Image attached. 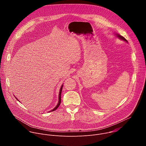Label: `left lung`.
<instances>
[{
  "mask_svg": "<svg viewBox=\"0 0 146 146\" xmlns=\"http://www.w3.org/2000/svg\"><path fill=\"white\" fill-rule=\"evenodd\" d=\"M115 36H116L118 38H119V39H121V40H123V41H126V42H128L127 40L123 36H121L120 35H119L118 33H115Z\"/></svg>",
  "mask_w": 146,
  "mask_h": 146,
  "instance_id": "obj_1",
  "label": "left lung"
}]
</instances>
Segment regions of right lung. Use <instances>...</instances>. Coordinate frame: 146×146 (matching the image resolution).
Here are the masks:
<instances>
[{"mask_svg": "<svg viewBox=\"0 0 146 146\" xmlns=\"http://www.w3.org/2000/svg\"><path fill=\"white\" fill-rule=\"evenodd\" d=\"M63 86H64V84H62V86L60 87V90H59V99H58V104H57V105L52 109V110H50V111H49L48 112L50 113V112H51V111H55V110H56L57 109V108L59 106V105H60V102H61V92H62V88H63ZM15 98H16V99H17L18 100V99L15 97ZM19 101V100H18Z\"/></svg>", "mask_w": 146, "mask_h": 146, "instance_id": "obj_1", "label": "right lung"}]
</instances>
